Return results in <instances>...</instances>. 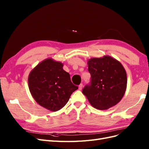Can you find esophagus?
Instances as JSON below:
<instances>
[{
	"label": "esophagus",
	"instance_id": "34e87169",
	"mask_svg": "<svg viewBox=\"0 0 149 149\" xmlns=\"http://www.w3.org/2000/svg\"><path fill=\"white\" fill-rule=\"evenodd\" d=\"M83 84H80L79 85V90H81L82 89V88H83Z\"/></svg>",
	"mask_w": 149,
	"mask_h": 149
}]
</instances>
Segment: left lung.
Segmentation results:
<instances>
[{
    "mask_svg": "<svg viewBox=\"0 0 149 149\" xmlns=\"http://www.w3.org/2000/svg\"><path fill=\"white\" fill-rule=\"evenodd\" d=\"M91 83L82 93L96 109L106 110L116 105L127 88V74L124 66L110 56L92 58L88 61Z\"/></svg>",
    "mask_w": 149,
    "mask_h": 149,
    "instance_id": "8db88e82",
    "label": "left lung"
}]
</instances>
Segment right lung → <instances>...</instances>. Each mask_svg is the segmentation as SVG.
<instances>
[{
  "instance_id": "1",
  "label": "right lung",
  "mask_w": 149,
  "mask_h": 149,
  "mask_svg": "<svg viewBox=\"0 0 149 149\" xmlns=\"http://www.w3.org/2000/svg\"><path fill=\"white\" fill-rule=\"evenodd\" d=\"M63 67L62 63L47 58L31 71L28 78L29 90L35 101L53 112L63 107L78 89Z\"/></svg>"
}]
</instances>
